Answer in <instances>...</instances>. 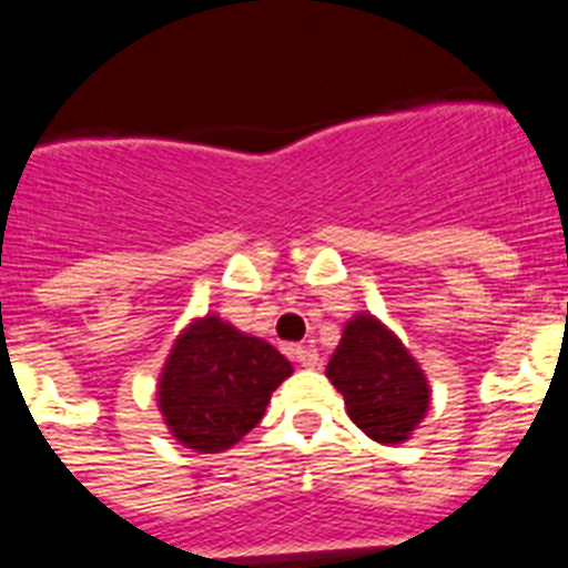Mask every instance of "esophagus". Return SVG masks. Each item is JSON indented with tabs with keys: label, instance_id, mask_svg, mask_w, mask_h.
<instances>
[{
	"label": "esophagus",
	"instance_id": "esophagus-1",
	"mask_svg": "<svg viewBox=\"0 0 568 568\" xmlns=\"http://www.w3.org/2000/svg\"><path fill=\"white\" fill-rule=\"evenodd\" d=\"M293 358L298 361L301 366H307V369H315V366H318V361H321L313 346H293Z\"/></svg>",
	"mask_w": 568,
	"mask_h": 568
}]
</instances>
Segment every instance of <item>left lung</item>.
Returning a JSON list of instances; mask_svg holds the SVG:
<instances>
[{
    "instance_id": "8db88e82",
    "label": "left lung",
    "mask_w": 568,
    "mask_h": 568,
    "mask_svg": "<svg viewBox=\"0 0 568 568\" xmlns=\"http://www.w3.org/2000/svg\"><path fill=\"white\" fill-rule=\"evenodd\" d=\"M327 378L344 395L346 413L378 444H404L429 409V384L398 335L375 315L346 321Z\"/></svg>"
}]
</instances>
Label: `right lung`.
Listing matches in <instances>:
<instances>
[{"instance_id":"right-lung-1","label":"right lung","mask_w":568,"mask_h":568,"mask_svg":"<svg viewBox=\"0 0 568 568\" xmlns=\"http://www.w3.org/2000/svg\"><path fill=\"white\" fill-rule=\"evenodd\" d=\"M293 364L267 341L219 315L195 318L170 349L159 378V409L179 444L224 453L264 418Z\"/></svg>"}]
</instances>
